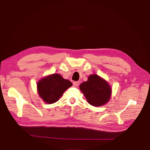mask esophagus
Masks as SVG:
<instances>
[{
  "label": "esophagus",
  "instance_id": "1",
  "mask_svg": "<svg viewBox=\"0 0 150 150\" xmlns=\"http://www.w3.org/2000/svg\"><path fill=\"white\" fill-rule=\"evenodd\" d=\"M79 83H80L79 81H75V82L73 83V84L75 86H78L79 85Z\"/></svg>",
  "mask_w": 150,
  "mask_h": 150
}]
</instances>
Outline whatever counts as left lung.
<instances>
[{"label":"left lung","instance_id":"left-lung-1","mask_svg":"<svg viewBox=\"0 0 150 150\" xmlns=\"http://www.w3.org/2000/svg\"><path fill=\"white\" fill-rule=\"evenodd\" d=\"M80 90L88 103L93 106H101L108 103L112 89L107 81L97 74H91L87 81L81 83Z\"/></svg>","mask_w":150,"mask_h":150}]
</instances>
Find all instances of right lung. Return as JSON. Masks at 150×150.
Returning a JSON list of instances; mask_svg holds the SVG:
<instances>
[{"label": "right lung", "mask_w": 150, "mask_h": 150, "mask_svg": "<svg viewBox=\"0 0 150 150\" xmlns=\"http://www.w3.org/2000/svg\"><path fill=\"white\" fill-rule=\"evenodd\" d=\"M70 81L59 74H52L40 79L37 84L38 93L43 101L47 104L57 102L65 91L72 86Z\"/></svg>", "instance_id": "obj_1"}]
</instances>
